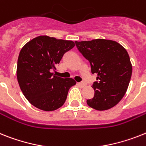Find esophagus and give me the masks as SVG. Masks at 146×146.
I'll return each instance as SVG.
<instances>
[{"label": "esophagus", "instance_id": "obj_1", "mask_svg": "<svg viewBox=\"0 0 146 146\" xmlns=\"http://www.w3.org/2000/svg\"><path fill=\"white\" fill-rule=\"evenodd\" d=\"M78 84H79V86H80L81 88H84V87L86 85L85 82H82L78 83Z\"/></svg>", "mask_w": 146, "mask_h": 146}]
</instances>
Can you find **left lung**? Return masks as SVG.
<instances>
[{
    "label": "left lung",
    "mask_w": 146,
    "mask_h": 146,
    "mask_svg": "<svg viewBox=\"0 0 146 146\" xmlns=\"http://www.w3.org/2000/svg\"><path fill=\"white\" fill-rule=\"evenodd\" d=\"M76 46L90 62L91 73H97L93 83L94 96L87 100L90 108L108 110L119 103L128 89L132 66L125 49L111 40L75 41Z\"/></svg>",
    "instance_id": "8db88e82"
}]
</instances>
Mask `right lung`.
Returning a JSON list of instances; mask_svg holds the SVG:
<instances>
[{
    "mask_svg": "<svg viewBox=\"0 0 146 146\" xmlns=\"http://www.w3.org/2000/svg\"><path fill=\"white\" fill-rule=\"evenodd\" d=\"M75 46L72 41L41 35L27 43L18 59L17 79L27 100L37 108L55 111L65 102L73 79H63L51 73L62 57Z\"/></svg>",
    "mask_w": 146,
    "mask_h": 146,
    "instance_id": "1",
    "label": "right lung"
}]
</instances>
